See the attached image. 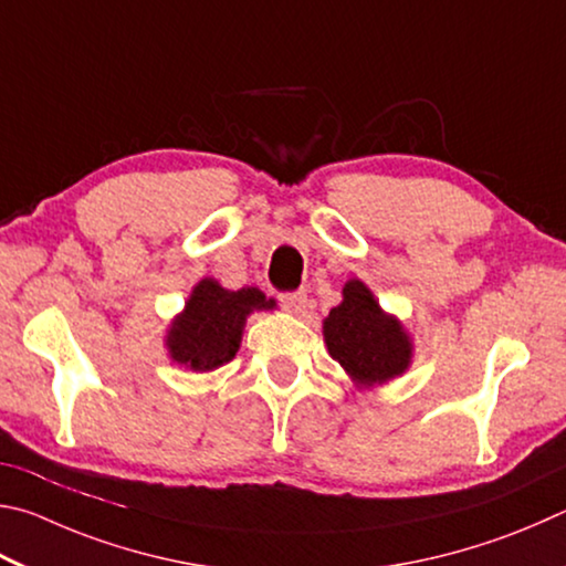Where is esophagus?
I'll list each match as a JSON object with an SVG mask.
<instances>
[{
    "mask_svg": "<svg viewBox=\"0 0 566 566\" xmlns=\"http://www.w3.org/2000/svg\"><path fill=\"white\" fill-rule=\"evenodd\" d=\"M277 301L289 313H303L305 308V301H308V295L303 291H291V293H277Z\"/></svg>",
    "mask_w": 566,
    "mask_h": 566,
    "instance_id": "obj_1",
    "label": "esophagus"
}]
</instances>
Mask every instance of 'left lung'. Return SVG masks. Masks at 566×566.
I'll use <instances>...</instances> for the list:
<instances>
[{"mask_svg":"<svg viewBox=\"0 0 566 566\" xmlns=\"http://www.w3.org/2000/svg\"><path fill=\"white\" fill-rule=\"evenodd\" d=\"M325 343L353 380L375 385L398 378L410 365L412 345L402 325L385 315L360 281H348L343 303L323 323Z\"/></svg>","mask_w":566,"mask_h":566,"instance_id":"8db88e82","label":"left lung"}]
</instances>
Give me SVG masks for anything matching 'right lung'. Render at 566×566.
<instances>
[{
	"instance_id": "obj_1",
	"label": "right lung",
	"mask_w": 566,
	"mask_h": 566,
	"mask_svg": "<svg viewBox=\"0 0 566 566\" xmlns=\"http://www.w3.org/2000/svg\"><path fill=\"white\" fill-rule=\"evenodd\" d=\"M265 295L255 289L226 291L211 277L193 289L186 311L168 331V353L191 370H216L238 353L245 315L265 308Z\"/></svg>"
}]
</instances>
